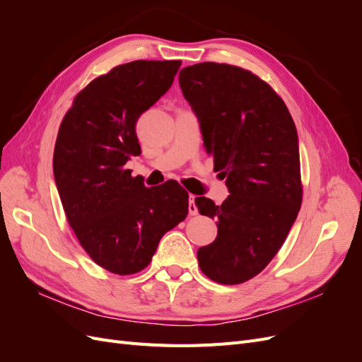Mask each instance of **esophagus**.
I'll list each match as a JSON object with an SVG mask.
<instances>
[{
  "instance_id": "obj_1",
  "label": "esophagus",
  "mask_w": 362,
  "mask_h": 362,
  "mask_svg": "<svg viewBox=\"0 0 362 362\" xmlns=\"http://www.w3.org/2000/svg\"><path fill=\"white\" fill-rule=\"evenodd\" d=\"M189 213H190V216L198 214V206H196V204H194L193 194H190V198H189Z\"/></svg>"
}]
</instances>
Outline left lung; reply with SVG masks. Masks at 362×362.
<instances>
[{"mask_svg":"<svg viewBox=\"0 0 362 362\" xmlns=\"http://www.w3.org/2000/svg\"><path fill=\"white\" fill-rule=\"evenodd\" d=\"M180 86L231 193L222 205L196 198L199 213L217 221L214 242L198 249L199 267L237 286L266 269L300 210L298 131L281 96L247 69L204 62L184 68Z\"/></svg>","mask_w":362,"mask_h":362,"instance_id":"obj_1","label":"left lung"}]
</instances>
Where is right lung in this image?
Here are the masks:
<instances>
[{"label": "right lung", "instance_id": "add662e5", "mask_svg": "<svg viewBox=\"0 0 362 362\" xmlns=\"http://www.w3.org/2000/svg\"><path fill=\"white\" fill-rule=\"evenodd\" d=\"M181 60H136L100 75L74 98L54 148L64 214L83 249L115 275H134L189 213L177 181L145 187L125 163L140 156L136 122L169 90Z\"/></svg>", "mask_w": 362, "mask_h": 362}]
</instances>
